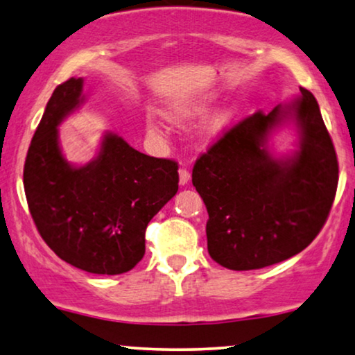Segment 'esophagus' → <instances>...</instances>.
<instances>
[{"mask_svg":"<svg viewBox=\"0 0 355 355\" xmlns=\"http://www.w3.org/2000/svg\"><path fill=\"white\" fill-rule=\"evenodd\" d=\"M189 181H191V173H189V169L187 168L179 169V184H181V186H186Z\"/></svg>","mask_w":355,"mask_h":355,"instance_id":"esophagus-1","label":"esophagus"}]
</instances>
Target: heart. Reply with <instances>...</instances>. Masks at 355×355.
<instances>
[{
    "label": "heart",
    "instance_id": "obj_1",
    "mask_svg": "<svg viewBox=\"0 0 355 355\" xmlns=\"http://www.w3.org/2000/svg\"><path fill=\"white\" fill-rule=\"evenodd\" d=\"M203 111H205V106L202 105H178L168 113V119L173 121V123H186V121H191L197 116H200ZM232 118L231 113H221L220 116H216V119L213 121L211 129L213 130H220L225 128V125L230 123ZM148 130L152 132H158V124L155 121H148Z\"/></svg>",
    "mask_w": 355,
    "mask_h": 355
}]
</instances>
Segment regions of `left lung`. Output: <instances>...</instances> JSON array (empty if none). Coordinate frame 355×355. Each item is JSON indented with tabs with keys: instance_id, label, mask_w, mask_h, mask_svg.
Instances as JSON below:
<instances>
[{
	"instance_id": "8db88e82",
	"label": "left lung",
	"mask_w": 355,
	"mask_h": 355,
	"mask_svg": "<svg viewBox=\"0 0 355 355\" xmlns=\"http://www.w3.org/2000/svg\"><path fill=\"white\" fill-rule=\"evenodd\" d=\"M293 119L301 134L293 157L266 150L271 130ZM338 157L309 90L289 105L247 116L197 158L192 184L208 211L207 245L230 270H259L302 252L322 231L338 189Z\"/></svg>"
}]
</instances>
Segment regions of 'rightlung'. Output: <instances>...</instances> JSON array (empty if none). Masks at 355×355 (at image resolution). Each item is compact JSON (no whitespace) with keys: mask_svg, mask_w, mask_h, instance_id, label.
Wrapping results in <instances>:
<instances>
[{"mask_svg":"<svg viewBox=\"0 0 355 355\" xmlns=\"http://www.w3.org/2000/svg\"><path fill=\"white\" fill-rule=\"evenodd\" d=\"M84 80L53 92L24 164V189L42 239L61 260L95 275L132 270L145 254L148 223L178 192V163L153 158L108 132L98 157L71 166L58 125L84 101Z\"/></svg>","mask_w":355,"mask_h":355,"instance_id":"right-lung-1","label":"right lung"}]
</instances>
